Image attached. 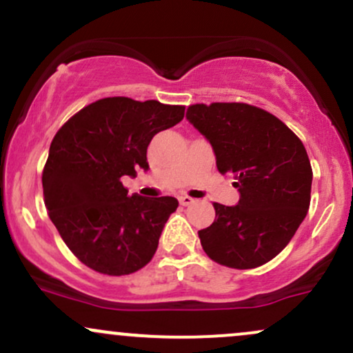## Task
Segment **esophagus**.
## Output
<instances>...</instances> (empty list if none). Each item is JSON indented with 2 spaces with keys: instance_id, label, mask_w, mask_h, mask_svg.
<instances>
[{
  "instance_id": "1",
  "label": "esophagus",
  "mask_w": 353,
  "mask_h": 353,
  "mask_svg": "<svg viewBox=\"0 0 353 353\" xmlns=\"http://www.w3.org/2000/svg\"><path fill=\"white\" fill-rule=\"evenodd\" d=\"M179 202H181V205H190L194 202V199H192V197L185 196V194H184V196L179 197Z\"/></svg>"
}]
</instances>
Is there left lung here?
<instances>
[{
    "label": "left lung",
    "instance_id": "obj_1",
    "mask_svg": "<svg viewBox=\"0 0 353 353\" xmlns=\"http://www.w3.org/2000/svg\"><path fill=\"white\" fill-rule=\"evenodd\" d=\"M188 119L209 139L221 174H232L237 205L214 202L199 230L204 252L230 269L267 264L290 242L310 205L312 168L302 141L265 109L245 103L192 104Z\"/></svg>",
    "mask_w": 353,
    "mask_h": 353
}]
</instances>
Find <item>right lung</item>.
Masks as SVG:
<instances>
[{"instance_id":"add662e5","label":"right lung","mask_w":353,"mask_h":353,"mask_svg":"<svg viewBox=\"0 0 353 353\" xmlns=\"http://www.w3.org/2000/svg\"><path fill=\"white\" fill-rule=\"evenodd\" d=\"M184 106L104 98L70 117L43 169L48 216L64 244L89 269L128 275L151 262L174 197L128 196L124 176L148 171V145L184 117Z\"/></svg>"}]
</instances>
